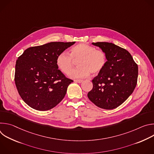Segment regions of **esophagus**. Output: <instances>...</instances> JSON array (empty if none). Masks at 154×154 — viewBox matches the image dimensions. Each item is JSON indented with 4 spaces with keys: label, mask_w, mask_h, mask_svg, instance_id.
I'll return each instance as SVG.
<instances>
[{
    "label": "esophagus",
    "mask_w": 154,
    "mask_h": 154,
    "mask_svg": "<svg viewBox=\"0 0 154 154\" xmlns=\"http://www.w3.org/2000/svg\"><path fill=\"white\" fill-rule=\"evenodd\" d=\"M74 82H76V83H82L83 82V80H75Z\"/></svg>",
    "instance_id": "obj_1"
}]
</instances>
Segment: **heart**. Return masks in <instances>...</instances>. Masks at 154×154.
<instances>
[{
	"mask_svg": "<svg viewBox=\"0 0 154 154\" xmlns=\"http://www.w3.org/2000/svg\"><path fill=\"white\" fill-rule=\"evenodd\" d=\"M70 54L66 52L60 53L57 58L56 64L63 73L68 74L73 65V60H79V67L69 72V77L74 79L85 78L90 73L97 75L103 70L106 63L105 54L87 44L81 43L72 47Z\"/></svg>",
	"mask_w": 154,
	"mask_h": 154,
	"instance_id": "heart-1",
	"label": "heart"
}]
</instances>
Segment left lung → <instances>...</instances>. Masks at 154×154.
<instances>
[{
  "instance_id": "left-lung-1",
  "label": "left lung",
  "mask_w": 154,
  "mask_h": 154,
  "mask_svg": "<svg viewBox=\"0 0 154 154\" xmlns=\"http://www.w3.org/2000/svg\"><path fill=\"white\" fill-rule=\"evenodd\" d=\"M92 45L105 54L106 63L92 80L93 87L88 97L99 108H116L134 92L137 83L138 65L127 50L113 43L97 42Z\"/></svg>"
}]
</instances>
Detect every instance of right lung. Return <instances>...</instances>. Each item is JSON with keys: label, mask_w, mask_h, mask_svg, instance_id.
<instances>
[{"label": "right lung", "mask_w": 154, "mask_h": 154, "mask_svg": "<svg viewBox=\"0 0 154 154\" xmlns=\"http://www.w3.org/2000/svg\"><path fill=\"white\" fill-rule=\"evenodd\" d=\"M75 42H51L29 48L16 60L14 81L23 100L31 108L46 111L64 97L73 80L58 69V55Z\"/></svg>", "instance_id": "obj_1"}]
</instances>
